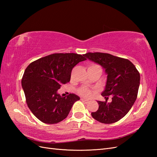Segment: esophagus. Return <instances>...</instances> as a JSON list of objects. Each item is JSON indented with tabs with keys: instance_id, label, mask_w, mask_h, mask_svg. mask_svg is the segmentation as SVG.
I'll use <instances>...</instances> for the list:
<instances>
[{
	"instance_id": "1",
	"label": "esophagus",
	"mask_w": 157,
	"mask_h": 157,
	"mask_svg": "<svg viewBox=\"0 0 157 157\" xmlns=\"http://www.w3.org/2000/svg\"><path fill=\"white\" fill-rule=\"evenodd\" d=\"M80 100H81L82 101H83V102H84V103H88L89 102V100L88 99H84V98H81L80 99Z\"/></svg>"
}]
</instances>
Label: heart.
I'll return each mask as SVG.
<instances>
[{
  "instance_id": "b5f03b06",
  "label": "heart",
  "mask_w": 157,
  "mask_h": 157,
  "mask_svg": "<svg viewBox=\"0 0 157 157\" xmlns=\"http://www.w3.org/2000/svg\"><path fill=\"white\" fill-rule=\"evenodd\" d=\"M78 92L82 96L88 98L92 95V90L87 87H82L78 90Z\"/></svg>"
}]
</instances>
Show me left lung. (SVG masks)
Instances as JSON below:
<instances>
[{"label": "left lung", "mask_w": 157, "mask_h": 157, "mask_svg": "<svg viewBox=\"0 0 157 157\" xmlns=\"http://www.w3.org/2000/svg\"><path fill=\"white\" fill-rule=\"evenodd\" d=\"M84 56L101 65L107 74L105 90L101 96L112 101H98V111L92 117L103 124H112L121 120L130 110L137 96L140 75L130 60L101 52H88Z\"/></svg>", "instance_id": "1"}]
</instances>
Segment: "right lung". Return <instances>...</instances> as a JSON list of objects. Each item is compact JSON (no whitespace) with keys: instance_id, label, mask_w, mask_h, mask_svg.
<instances>
[{"instance_id":"obj_1","label":"right lung","mask_w":157,"mask_h":157,"mask_svg":"<svg viewBox=\"0 0 157 157\" xmlns=\"http://www.w3.org/2000/svg\"><path fill=\"white\" fill-rule=\"evenodd\" d=\"M84 55L56 53L31 63L21 79L28 107L38 119L46 124L64 120L80 98L74 94L62 97L57 94L61 85L70 81L71 71Z\"/></svg>"}]
</instances>
